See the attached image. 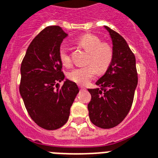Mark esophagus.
<instances>
[{
    "label": "esophagus",
    "instance_id": "esophagus-1",
    "mask_svg": "<svg viewBox=\"0 0 158 158\" xmlns=\"http://www.w3.org/2000/svg\"><path fill=\"white\" fill-rule=\"evenodd\" d=\"M79 88H80L81 90H85V89L84 86H81V85H80V86H79Z\"/></svg>",
    "mask_w": 158,
    "mask_h": 158
}]
</instances>
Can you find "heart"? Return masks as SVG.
<instances>
[{"mask_svg": "<svg viewBox=\"0 0 158 158\" xmlns=\"http://www.w3.org/2000/svg\"><path fill=\"white\" fill-rule=\"evenodd\" d=\"M77 44L83 49L89 52L87 62L89 65L73 68L68 74V78L74 82L85 85L99 73H106L113 61L114 50L109 43L101 42V39L95 35L86 34L81 35L77 40ZM60 61L64 66L71 64L69 49L65 46H61L58 51Z\"/></svg>", "mask_w": 158, "mask_h": 158, "instance_id": "heart-1", "label": "heart"}]
</instances>
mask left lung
<instances>
[{
    "instance_id": "left-lung-1",
    "label": "left lung",
    "mask_w": 158,
    "mask_h": 158,
    "mask_svg": "<svg viewBox=\"0 0 158 158\" xmlns=\"http://www.w3.org/2000/svg\"><path fill=\"white\" fill-rule=\"evenodd\" d=\"M113 44L111 65L97 81L99 88L88 89L91 100L88 104L93 124L111 129L120 123L129 114L138 85L135 56L120 35L107 26Z\"/></svg>"
}]
</instances>
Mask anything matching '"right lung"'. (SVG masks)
Instances as JSON below:
<instances>
[{
    "mask_svg": "<svg viewBox=\"0 0 158 158\" xmlns=\"http://www.w3.org/2000/svg\"><path fill=\"white\" fill-rule=\"evenodd\" d=\"M68 36L57 25L48 26L32 40L20 67L19 93L29 116L48 130L62 127L79 92L75 82L64 80L58 56L62 40Z\"/></svg>",
    "mask_w": 158,
    "mask_h": 158,
    "instance_id": "1",
    "label": "right lung"
}]
</instances>
